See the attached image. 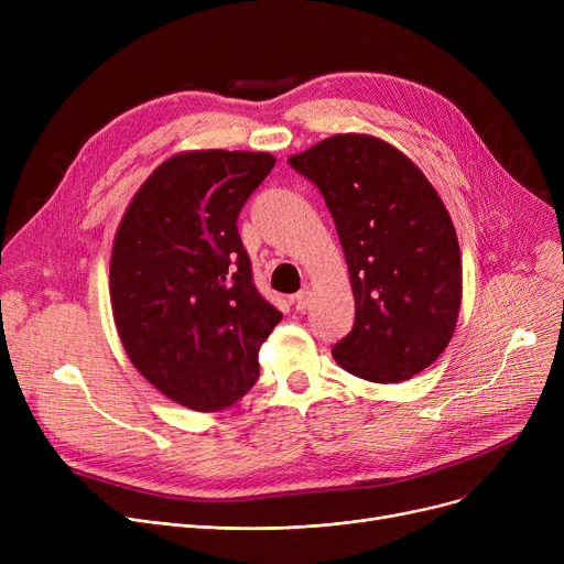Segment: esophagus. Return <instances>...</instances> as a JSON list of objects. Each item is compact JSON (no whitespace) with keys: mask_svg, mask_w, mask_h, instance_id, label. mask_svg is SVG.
Instances as JSON below:
<instances>
[{"mask_svg":"<svg viewBox=\"0 0 564 564\" xmlns=\"http://www.w3.org/2000/svg\"><path fill=\"white\" fill-rule=\"evenodd\" d=\"M311 300H313V292L308 288H304L297 294H292V306L297 311H306L311 306Z\"/></svg>","mask_w":564,"mask_h":564,"instance_id":"esophagus-1","label":"esophagus"}]
</instances>
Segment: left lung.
<instances>
[{
	"label": "left lung",
	"mask_w": 564,
	"mask_h": 564,
	"mask_svg": "<svg viewBox=\"0 0 564 564\" xmlns=\"http://www.w3.org/2000/svg\"><path fill=\"white\" fill-rule=\"evenodd\" d=\"M288 164L334 217L354 292V327L332 347L347 372L395 383L432 366L453 338L462 258L446 205L391 143L336 134Z\"/></svg>",
	"instance_id": "left-lung-1"
}]
</instances>
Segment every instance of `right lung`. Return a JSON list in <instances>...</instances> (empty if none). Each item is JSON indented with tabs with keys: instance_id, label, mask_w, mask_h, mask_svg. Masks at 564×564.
<instances>
[{
	"instance_id": "right-lung-1",
	"label": "right lung",
	"mask_w": 564,
	"mask_h": 564,
	"mask_svg": "<svg viewBox=\"0 0 564 564\" xmlns=\"http://www.w3.org/2000/svg\"><path fill=\"white\" fill-rule=\"evenodd\" d=\"M276 160L194 151L160 164L118 226L109 292L134 368L173 402L217 411L258 379L281 313L253 283L237 217Z\"/></svg>"
}]
</instances>
